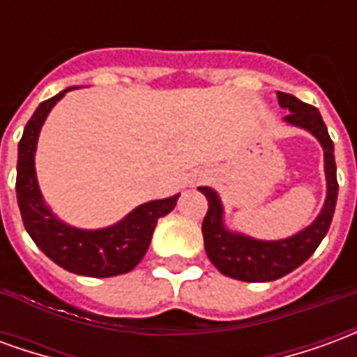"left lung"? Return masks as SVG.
Returning <instances> with one entry per match:
<instances>
[{"label":"left lung","mask_w":357,"mask_h":357,"mask_svg":"<svg viewBox=\"0 0 357 357\" xmlns=\"http://www.w3.org/2000/svg\"><path fill=\"white\" fill-rule=\"evenodd\" d=\"M281 109L289 110L283 118L287 124L302 128L314 135L323 147L325 179H327V197L321 212L312 224L302 231L294 233L287 239L260 241L248 237L245 233L227 229L224 222V204L220 195L212 187H199L208 199V212L202 220V237L210 262L224 275L247 283H266L291 273L306 262L319 247L323 237L329 231L337 206V164H335V145L329 137L327 126L323 122L319 110L296 99L291 93L277 91Z\"/></svg>","instance_id":"obj_1"}]
</instances>
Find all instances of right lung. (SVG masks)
<instances>
[{
    "mask_svg": "<svg viewBox=\"0 0 357 357\" xmlns=\"http://www.w3.org/2000/svg\"><path fill=\"white\" fill-rule=\"evenodd\" d=\"M73 89L76 88L63 89L55 97L40 102L20 137L17 160V201L20 216L38 248L66 271L99 279L122 275L143 260L158 218L170 214L179 193L139 204L120 222L101 229H80L55 216L43 201L38 185L34 156L45 118L66 91Z\"/></svg>",
    "mask_w": 357,
    "mask_h": 357,
    "instance_id": "right-lung-1",
    "label": "right lung"
}]
</instances>
